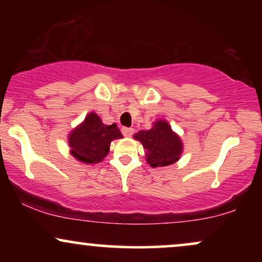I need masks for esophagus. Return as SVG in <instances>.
<instances>
[{
	"label": "esophagus",
	"mask_w": 262,
	"mask_h": 262,
	"mask_svg": "<svg viewBox=\"0 0 262 262\" xmlns=\"http://www.w3.org/2000/svg\"><path fill=\"white\" fill-rule=\"evenodd\" d=\"M122 133L124 137H132L134 134L133 128H122Z\"/></svg>",
	"instance_id": "obj_1"
}]
</instances>
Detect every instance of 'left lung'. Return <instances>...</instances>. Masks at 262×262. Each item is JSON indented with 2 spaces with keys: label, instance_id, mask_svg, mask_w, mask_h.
I'll use <instances>...</instances> for the list:
<instances>
[{
  "label": "left lung",
  "instance_id": "1",
  "mask_svg": "<svg viewBox=\"0 0 262 262\" xmlns=\"http://www.w3.org/2000/svg\"><path fill=\"white\" fill-rule=\"evenodd\" d=\"M134 139L141 141L146 150V161L151 167L173 164L182 152L181 140L164 121L154 123L150 130L138 132Z\"/></svg>",
  "mask_w": 262,
  "mask_h": 262
}]
</instances>
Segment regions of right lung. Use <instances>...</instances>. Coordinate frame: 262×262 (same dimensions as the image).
I'll use <instances>...</instances> for the list:
<instances>
[{
  "label": "right lung",
  "instance_id": "right-lung-1",
  "mask_svg": "<svg viewBox=\"0 0 262 262\" xmlns=\"http://www.w3.org/2000/svg\"><path fill=\"white\" fill-rule=\"evenodd\" d=\"M123 135L116 124L106 125L96 113H90L85 122L69 138V145L77 160L86 164H97L110 151L111 141Z\"/></svg>",
  "mask_w": 262,
  "mask_h": 262
}]
</instances>
